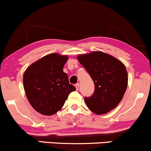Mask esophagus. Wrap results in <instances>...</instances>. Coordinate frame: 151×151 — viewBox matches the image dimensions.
Listing matches in <instances>:
<instances>
[{
    "label": "esophagus",
    "mask_w": 151,
    "mask_h": 151,
    "mask_svg": "<svg viewBox=\"0 0 151 151\" xmlns=\"http://www.w3.org/2000/svg\"><path fill=\"white\" fill-rule=\"evenodd\" d=\"M76 90H78V89H79V83H76Z\"/></svg>",
    "instance_id": "obj_1"
}]
</instances>
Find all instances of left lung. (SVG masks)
<instances>
[{
  "label": "left lung",
  "mask_w": 151,
  "mask_h": 151,
  "mask_svg": "<svg viewBox=\"0 0 151 151\" xmlns=\"http://www.w3.org/2000/svg\"><path fill=\"white\" fill-rule=\"evenodd\" d=\"M78 60L85 68L95 85L86 106L96 114H104L117 106L127 87V71L120 60L101 51L78 55Z\"/></svg>",
  "instance_id": "1"
}]
</instances>
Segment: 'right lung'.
<instances>
[{
    "mask_svg": "<svg viewBox=\"0 0 151 151\" xmlns=\"http://www.w3.org/2000/svg\"><path fill=\"white\" fill-rule=\"evenodd\" d=\"M68 55L51 53L30 65L24 73V88L37 112L51 116L62 109L70 92L76 91L63 72Z\"/></svg>",
    "mask_w": 151,
    "mask_h": 151,
    "instance_id": "1",
    "label": "right lung"
}]
</instances>
